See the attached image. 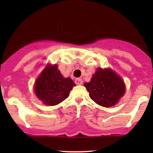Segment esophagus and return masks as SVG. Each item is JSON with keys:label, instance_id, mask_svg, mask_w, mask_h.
<instances>
[{"label": "esophagus", "instance_id": "34e87169", "mask_svg": "<svg viewBox=\"0 0 153 153\" xmlns=\"http://www.w3.org/2000/svg\"><path fill=\"white\" fill-rule=\"evenodd\" d=\"M75 83L76 85H81L82 83H83V80H82L81 79H79V78H78V79H76Z\"/></svg>", "mask_w": 153, "mask_h": 153}]
</instances>
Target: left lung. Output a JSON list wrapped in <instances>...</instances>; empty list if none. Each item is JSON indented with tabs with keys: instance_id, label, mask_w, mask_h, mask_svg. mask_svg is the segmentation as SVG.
Listing matches in <instances>:
<instances>
[{
	"instance_id": "obj_1",
	"label": "left lung",
	"mask_w": 153,
	"mask_h": 153,
	"mask_svg": "<svg viewBox=\"0 0 153 153\" xmlns=\"http://www.w3.org/2000/svg\"><path fill=\"white\" fill-rule=\"evenodd\" d=\"M84 86L90 98L104 107L114 106L125 93L123 79L110 69H97L90 82Z\"/></svg>"
}]
</instances>
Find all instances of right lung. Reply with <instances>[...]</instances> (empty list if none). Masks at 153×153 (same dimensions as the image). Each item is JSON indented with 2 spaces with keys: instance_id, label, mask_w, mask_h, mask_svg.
<instances>
[{
  "instance_id": "right-lung-1",
  "label": "right lung",
  "mask_w": 153,
  "mask_h": 153,
  "mask_svg": "<svg viewBox=\"0 0 153 153\" xmlns=\"http://www.w3.org/2000/svg\"><path fill=\"white\" fill-rule=\"evenodd\" d=\"M74 86L70 77H63L56 65H48L35 82L34 91L44 104L55 106L68 97Z\"/></svg>"
}]
</instances>
